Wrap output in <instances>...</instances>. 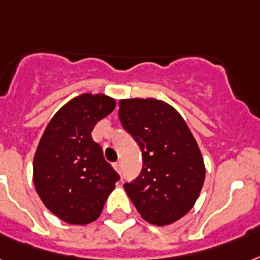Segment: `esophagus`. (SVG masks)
I'll use <instances>...</instances> for the list:
<instances>
[{"instance_id":"obj_1","label":"esophagus","mask_w":260,"mask_h":260,"mask_svg":"<svg viewBox=\"0 0 260 260\" xmlns=\"http://www.w3.org/2000/svg\"><path fill=\"white\" fill-rule=\"evenodd\" d=\"M113 168L116 169L117 173H121V164H120V162H116V164H113Z\"/></svg>"}]
</instances>
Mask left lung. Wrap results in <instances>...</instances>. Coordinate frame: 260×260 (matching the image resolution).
Segmentation results:
<instances>
[{"instance_id":"left-lung-1","label":"left lung","mask_w":260,"mask_h":260,"mask_svg":"<svg viewBox=\"0 0 260 260\" xmlns=\"http://www.w3.org/2000/svg\"><path fill=\"white\" fill-rule=\"evenodd\" d=\"M118 117L140 147L142 173L125 183L126 193L144 221L166 226L183 218L205 184L201 148L181 114L155 98L120 99Z\"/></svg>"}]
</instances>
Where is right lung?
I'll return each instance as SVG.
<instances>
[{
    "mask_svg": "<svg viewBox=\"0 0 260 260\" xmlns=\"http://www.w3.org/2000/svg\"><path fill=\"white\" fill-rule=\"evenodd\" d=\"M114 108L108 95H77L51 117L38 143L34 185L46 209L67 223L94 222L120 178L91 138L95 124Z\"/></svg>",
    "mask_w": 260,
    "mask_h": 260,
    "instance_id": "right-lung-1",
    "label": "right lung"
}]
</instances>
